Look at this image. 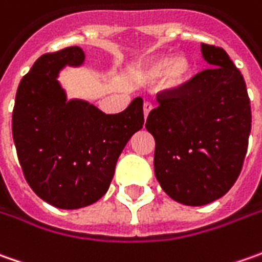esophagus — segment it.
I'll return each instance as SVG.
<instances>
[{
	"label": "esophagus",
	"mask_w": 262,
	"mask_h": 262,
	"mask_svg": "<svg viewBox=\"0 0 262 262\" xmlns=\"http://www.w3.org/2000/svg\"><path fill=\"white\" fill-rule=\"evenodd\" d=\"M151 109H153V105L151 103H148V102H146L144 105H143V112H144V118L147 119V116H148V114L151 112Z\"/></svg>",
	"instance_id": "34e87169"
}]
</instances>
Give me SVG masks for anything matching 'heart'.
I'll return each mask as SVG.
<instances>
[{"mask_svg": "<svg viewBox=\"0 0 262 262\" xmlns=\"http://www.w3.org/2000/svg\"><path fill=\"white\" fill-rule=\"evenodd\" d=\"M192 76V62L185 55L156 56L138 71V81L153 83L162 77V86L167 90L182 87Z\"/></svg>", "mask_w": 262, "mask_h": 262, "instance_id": "obj_1", "label": "heart"}]
</instances>
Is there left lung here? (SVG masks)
I'll return each instance as SVG.
<instances>
[{"label": "left lung", "mask_w": 262, "mask_h": 262, "mask_svg": "<svg viewBox=\"0 0 262 262\" xmlns=\"http://www.w3.org/2000/svg\"><path fill=\"white\" fill-rule=\"evenodd\" d=\"M208 68L185 86L159 93L147 118L155 175L172 200L206 206L236 182L251 133L245 80L226 51L201 43Z\"/></svg>", "instance_id": "1"}]
</instances>
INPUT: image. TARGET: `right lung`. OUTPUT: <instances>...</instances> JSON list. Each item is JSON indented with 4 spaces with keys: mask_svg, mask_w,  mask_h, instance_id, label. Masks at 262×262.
<instances>
[{
    "mask_svg": "<svg viewBox=\"0 0 262 262\" xmlns=\"http://www.w3.org/2000/svg\"><path fill=\"white\" fill-rule=\"evenodd\" d=\"M84 58L78 46L40 56L21 78L13 111V138L27 184L64 210L105 195L118 157L144 124L141 97L115 115L83 99L68 100L59 73L83 66Z\"/></svg>",
    "mask_w": 262,
    "mask_h": 262,
    "instance_id": "1",
    "label": "right lung"
}]
</instances>
